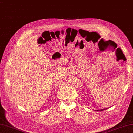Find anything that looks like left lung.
<instances>
[{
    "label": "left lung",
    "mask_w": 133,
    "mask_h": 133,
    "mask_svg": "<svg viewBox=\"0 0 133 133\" xmlns=\"http://www.w3.org/2000/svg\"><path fill=\"white\" fill-rule=\"evenodd\" d=\"M106 109H107V108H106V109H101V110H97V111H103V110H106Z\"/></svg>",
    "instance_id": "1"
}]
</instances>
